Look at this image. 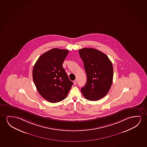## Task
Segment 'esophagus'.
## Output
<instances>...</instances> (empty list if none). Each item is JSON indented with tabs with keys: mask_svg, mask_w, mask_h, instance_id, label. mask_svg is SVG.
I'll list each match as a JSON object with an SVG mask.
<instances>
[{
	"mask_svg": "<svg viewBox=\"0 0 147 147\" xmlns=\"http://www.w3.org/2000/svg\"><path fill=\"white\" fill-rule=\"evenodd\" d=\"M73 82H74V84H76L77 83V79L75 80L74 81H73Z\"/></svg>",
	"mask_w": 147,
	"mask_h": 147,
	"instance_id": "esophagus-1",
	"label": "esophagus"
}]
</instances>
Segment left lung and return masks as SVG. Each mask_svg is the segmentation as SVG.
I'll return each mask as SVG.
<instances>
[{
	"instance_id": "8db88e82",
	"label": "left lung",
	"mask_w": 147,
	"mask_h": 147,
	"mask_svg": "<svg viewBox=\"0 0 147 147\" xmlns=\"http://www.w3.org/2000/svg\"><path fill=\"white\" fill-rule=\"evenodd\" d=\"M87 75V81L81 92L88 100L104 97L111 88L113 78L112 63L107 55L92 48L79 49Z\"/></svg>"
}]
</instances>
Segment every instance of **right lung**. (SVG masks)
Returning a JSON list of instances; mask_svg holds the SVG:
<instances>
[{
  "label": "right lung",
  "instance_id": "1",
  "mask_svg": "<svg viewBox=\"0 0 147 147\" xmlns=\"http://www.w3.org/2000/svg\"><path fill=\"white\" fill-rule=\"evenodd\" d=\"M69 51L53 49L39 57L34 65L32 72L34 84L42 97L49 102L64 100L73 84L63 67Z\"/></svg>",
  "mask_w": 147,
  "mask_h": 147
}]
</instances>
